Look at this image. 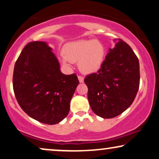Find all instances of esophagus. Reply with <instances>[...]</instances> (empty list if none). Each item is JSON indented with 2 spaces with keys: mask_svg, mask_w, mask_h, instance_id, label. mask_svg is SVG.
<instances>
[{
  "mask_svg": "<svg viewBox=\"0 0 159 159\" xmlns=\"http://www.w3.org/2000/svg\"><path fill=\"white\" fill-rule=\"evenodd\" d=\"M78 79H79V81L80 82H81V83L84 82V77H82V76H80V75L78 76Z\"/></svg>",
  "mask_w": 159,
  "mask_h": 159,
  "instance_id": "esophagus-1",
  "label": "esophagus"
}]
</instances>
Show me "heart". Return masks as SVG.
Returning a JSON list of instances; mask_svg holds the SVG:
<instances>
[{"instance_id":"b5f03b06","label":"heart","mask_w":159,"mask_h":159,"mask_svg":"<svg viewBox=\"0 0 159 159\" xmlns=\"http://www.w3.org/2000/svg\"><path fill=\"white\" fill-rule=\"evenodd\" d=\"M64 64L77 62L80 70L84 74L97 72L101 68L106 56L103 43L97 40H80L70 43L64 48Z\"/></svg>"}]
</instances>
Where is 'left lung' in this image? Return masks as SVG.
<instances>
[{"label": "left lung", "mask_w": 159, "mask_h": 159, "mask_svg": "<svg viewBox=\"0 0 159 159\" xmlns=\"http://www.w3.org/2000/svg\"><path fill=\"white\" fill-rule=\"evenodd\" d=\"M114 40L116 44L109 49L101 68L84 80L91 108L104 119L114 118L127 109L140 86L138 58L127 43L119 38Z\"/></svg>", "instance_id": "obj_1"}]
</instances>
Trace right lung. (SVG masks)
<instances>
[{
    "mask_svg": "<svg viewBox=\"0 0 159 159\" xmlns=\"http://www.w3.org/2000/svg\"><path fill=\"white\" fill-rule=\"evenodd\" d=\"M78 84L76 74L61 73L51 48L43 41L27 43L15 63L16 101L28 116L40 122L55 125L62 121Z\"/></svg>",
    "mask_w": 159,
    "mask_h": 159,
    "instance_id": "right-lung-1",
    "label": "right lung"
}]
</instances>
